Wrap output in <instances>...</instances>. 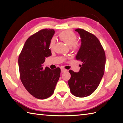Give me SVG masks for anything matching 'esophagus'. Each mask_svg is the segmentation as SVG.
I'll return each instance as SVG.
<instances>
[{"label": "esophagus", "instance_id": "esophagus-1", "mask_svg": "<svg viewBox=\"0 0 123 123\" xmlns=\"http://www.w3.org/2000/svg\"><path fill=\"white\" fill-rule=\"evenodd\" d=\"M66 71H67V70L64 69V68H61V72L62 73H64V72H65Z\"/></svg>", "mask_w": 123, "mask_h": 123}]
</instances>
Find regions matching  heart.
<instances>
[{
  "label": "heart",
  "mask_w": 123,
  "mask_h": 123,
  "mask_svg": "<svg viewBox=\"0 0 123 123\" xmlns=\"http://www.w3.org/2000/svg\"><path fill=\"white\" fill-rule=\"evenodd\" d=\"M59 37L61 41H63L68 46L71 47V48L76 49L78 47L77 40L78 37L76 34L72 31L65 30L63 31L59 34ZM55 39L53 38L51 39L49 43L50 49H53L55 44Z\"/></svg>",
  "instance_id": "heart-1"
}]
</instances>
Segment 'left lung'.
I'll list each match as a JSON object with an SVG mask.
<instances>
[{"instance_id":"left-lung-1","label":"left lung","mask_w":123,"mask_h":123,"mask_svg":"<svg viewBox=\"0 0 123 123\" xmlns=\"http://www.w3.org/2000/svg\"><path fill=\"white\" fill-rule=\"evenodd\" d=\"M80 35L81 45L76 60L82 62L80 71L70 70L68 85L74 96H89L96 90L105 72L106 56L104 49L97 37L82 29L75 30Z\"/></svg>"}]
</instances>
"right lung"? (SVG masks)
<instances>
[{
	"mask_svg": "<svg viewBox=\"0 0 123 123\" xmlns=\"http://www.w3.org/2000/svg\"><path fill=\"white\" fill-rule=\"evenodd\" d=\"M55 31L44 29L27 39L18 57L20 80L28 92L39 99L53 94L60 76L61 69H43L45 59L51 55L49 43Z\"/></svg>",
	"mask_w": 123,
	"mask_h": 123,
	"instance_id": "1",
	"label": "right lung"
}]
</instances>
